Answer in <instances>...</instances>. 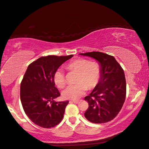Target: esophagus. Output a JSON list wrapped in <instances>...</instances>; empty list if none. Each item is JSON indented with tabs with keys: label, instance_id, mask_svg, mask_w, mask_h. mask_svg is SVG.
<instances>
[{
	"label": "esophagus",
	"instance_id": "esophagus-1",
	"mask_svg": "<svg viewBox=\"0 0 149 149\" xmlns=\"http://www.w3.org/2000/svg\"><path fill=\"white\" fill-rule=\"evenodd\" d=\"M70 103H75V104H78V103H80L79 101H70Z\"/></svg>",
	"mask_w": 149,
	"mask_h": 149
}]
</instances>
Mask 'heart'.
<instances>
[{"mask_svg":"<svg viewBox=\"0 0 149 149\" xmlns=\"http://www.w3.org/2000/svg\"><path fill=\"white\" fill-rule=\"evenodd\" d=\"M65 68L70 72H77L76 84L67 86L62 92L63 97L65 100H79L85 95L87 88H95L100 81L101 68L100 63L95 61L89 62L86 59L77 58L68 63ZM53 79L59 88H62L65 86V74L62 69L59 68L56 70Z\"/></svg>","mask_w":149,"mask_h":149,"instance_id":"1","label":"heart"}]
</instances>
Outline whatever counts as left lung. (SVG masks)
Returning a JSON list of instances; mask_svg holds the SVG:
<instances>
[{"label": "left lung", "instance_id": "obj_1", "mask_svg": "<svg viewBox=\"0 0 149 149\" xmlns=\"http://www.w3.org/2000/svg\"><path fill=\"white\" fill-rule=\"evenodd\" d=\"M95 59L101 68L100 81L84 100L89 107L84 113L89 121L105 123L111 121L121 111L125 100L126 80L124 71L112 56L100 52L79 54Z\"/></svg>", "mask_w": 149, "mask_h": 149}]
</instances>
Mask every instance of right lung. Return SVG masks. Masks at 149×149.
I'll list each match as a JSON object with an SVG mask.
<instances>
[{"label": "right lung", "instance_id": "obj_1", "mask_svg": "<svg viewBox=\"0 0 149 149\" xmlns=\"http://www.w3.org/2000/svg\"><path fill=\"white\" fill-rule=\"evenodd\" d=\"M72 57L48 56L28 65L20 84V100L25 113L37 125L51 128L62 120L69 101H54L60 93L53 77L56 70Z\"/></svg>", "mask_w": 149, "mask_h": 149}]
</instances>
